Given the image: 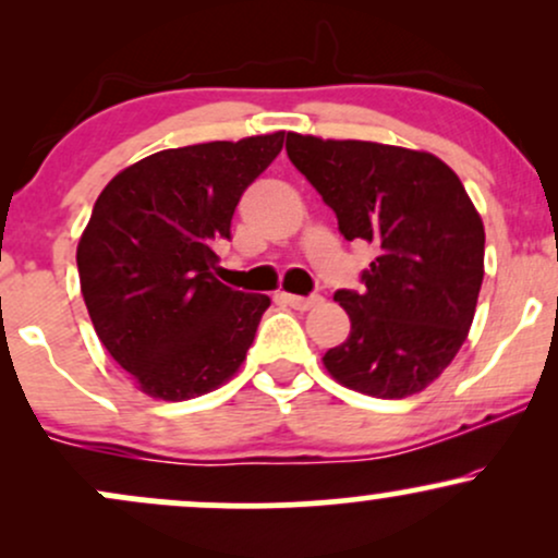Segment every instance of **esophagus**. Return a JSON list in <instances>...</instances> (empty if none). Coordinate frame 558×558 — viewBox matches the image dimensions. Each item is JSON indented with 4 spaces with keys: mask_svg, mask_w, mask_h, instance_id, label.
<instances>
[{
    "mask_svg": "<svg viewBox=\"0 0 558 558\" xmlns=\"http://www.w3.org/2000/svg\"><path fill=\"white\" fill-rule=\"evenodd\" d=\"M283 301L291 306V310L306 312V310H312V306H317L323 299H319L317 293H312V296H293V293H283Z\"/></svg>",
    "mask_w": 558,
    "mask_h": 558,
    "instance_id": "1",
    "label": "esophagus"
}]
</instances>
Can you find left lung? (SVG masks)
<instances>
[{"label":"left lung","mask_w":558,"mask_h":558,"mask_svg":"<svg viewBox=\"0 0 558 558\" xmlns=\"http://www.w3.org/2000/svg\"><path fill=\"white\" fill-rule=\"evenodd\" d=\"M288 159L336 213L345 241H369L362 291L341 288L349 338L323 356L345 388L420 393L462 349L483 286L485 230L457 172L427 151L288 133Z\"/></svg>","instance_id":"left-lung-1"}]
</instances>
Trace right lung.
I'll return each mask as SVG.
<instances>
[{"label":"right lung","instance_id":"obj_1","mask_svg":"<svg viewBox=\"0 0 558 558\" xmlns=\"http://www.w3.org/2000/svg\"><path fill=\"white\" fill-rule=\"evenodd\" d=\"M286 133L165 149L107 183L78 241L81 293L96 336L144 393L185 401L222 386L270 306L213 275L243 191Z\"/></svg>","mask_w":558,"mask_h":558}]
</instances>
